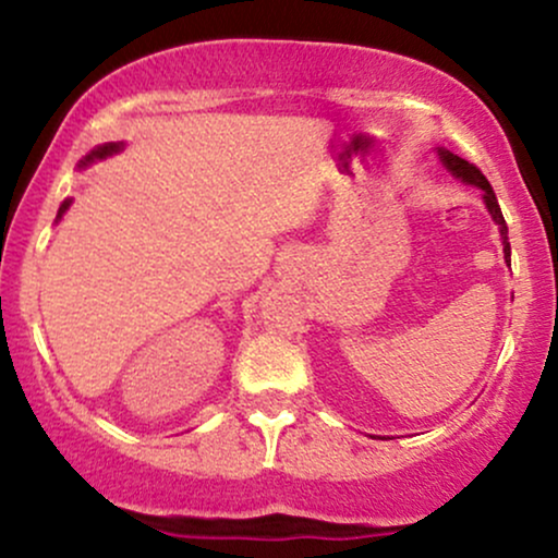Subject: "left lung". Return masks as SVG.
Instances as JSON below:
<instances>
[{"mask_svg": "<svg viewBox=\"0 0 558 558\" xmlns=\"http://www.w3.org/2000/svg\"><path fill=\"white\" fill-rule=\"evenodd\" d=\"M440 159H444L446 168L451 170L453 175H457V178H462L464 183H472V185H477V189H483V194H485V196H483V198H485V207H488V213L493 215V220H496V222H498V228H501L504 254H506V262H509V257H511L509 230H506V220H504V215H501V207H498V198H496V194H493V189H490L488 178H485L483 172H480L477 165L466 162V159H462L459 155H451V151H444V149H440Z\"/></svg>", "mask_w": 558, "mask_h": 558, "instance_id": "left-lung-1", "label": "left lung"}]
</instances>
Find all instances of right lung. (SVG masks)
<instances>
[{
    "instance_id": "add662e5",
    "label": "right lung",
    "mask_w": 558,
    "mask_h": 558,
    "mask_svg": "<svg viewBox=\"0 0 558 558\" xmlns=\"http://www.w3.org/2000/svg\"><path fill=\"white\" fill-rule=\"evenodd\" d=\"M118 149H120V144H105V146H99V149H94L92 155L86 157V162H92L94 157H107V155H112V151H118ZM86 162H83V165H86ZM68 207H70V198H65V202H62V207H60V215H57V217H62V213H65Z\"/></svg>"
}]
</instances>
